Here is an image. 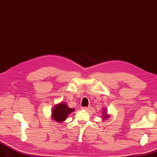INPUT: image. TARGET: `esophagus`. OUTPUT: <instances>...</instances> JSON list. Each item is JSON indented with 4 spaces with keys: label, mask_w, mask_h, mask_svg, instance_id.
Masks as SVG:
<instances>
[{
    "label": "esophagus",
    "mask_w": 157,
    "mask_h": 157,
    "mask_svg": "<svg viewBox=\"0 0 157 157\" xmlns=\"http://www.w3.org/2000/svg\"><path fill=\"white\" fill-rule=\"evenodd\" d=\"M82 109L84 110H86V111H88V110L89 109V108L87 107H82Z\"/></svg>",
    "instance_id": "obj_1"
}]
</instances>
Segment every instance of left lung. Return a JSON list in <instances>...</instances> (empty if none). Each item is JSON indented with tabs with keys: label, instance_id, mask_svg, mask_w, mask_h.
I'll list each match as a JSON object with an SVG mask.
<instances>
[{
	"label": "left lung",
	"instance_id": "obj_1",
	"mask_svg": "<svg viewBox=\"0 0 157 157\" xmlns=\"http://www.w3.org/2000/svg\"><path fill=\"white\" fill-rule=\"evenodd\" d=\"M103 119H105V120H106L107 118L109 117V116L108 115V113L105 112V111H103Z\"/></svg>",
	"mask_w": 157,
	"mask_h": 157
}]
</instances>
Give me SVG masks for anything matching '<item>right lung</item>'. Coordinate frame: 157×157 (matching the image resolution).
I'll list each match as a JSON object with an SVG mask.
<instances>
[{"label": "right lung", "mask_w": 157, "mask_h": 157, "mask_svg": "<svg viewBox=\"0 0 157 157\" xmlns=\"http://www.w3.org/2000/svg\"><path fill=\"white\" fill-rule=\"evenodd\" d=\"M75 110L74 108H70L64 102L57 104L54 106L52 110V117L53 120L57 122L64 121L69 114Z\"/></svg>", "instance_id": "right-lung-1"}]
</instances>
